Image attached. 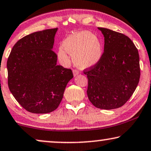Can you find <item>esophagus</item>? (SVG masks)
I'll return each instance as SVG.
<instances>
[{
    "mask_svg": "<svg viewBox=\"0 0 151 151\" xmlns=\"http://www.w3.org/2000/svg\"><path fill=\"white\" fill-rule=\"evenodd\" d=\"M73 74H74V77H76V76L79 74V71H78V70H73Z\"/></svg>",
    "mask_w": 151,
    "mask_h": 151,
    "instance_id": "1",
    "label": "esophagus"
}]
</instances>
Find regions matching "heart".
<instances>
[{
	"label": "heart",
	"instance_id": "1",
	"mask_svg": "<svg viewBox=\"0 0 151 151\" xmlns=\"http://www.w3.org/2000/svg\"><path fill=\"white\" fill-rule=\"evenodd\" d=\"M103 47L101 41L91 32H75L65 39L63 47L59 48L58 57L62 61H68V53L74 57V61L82 69L92 67L101 59Z\"/></svg>",
	"mask_w": 151,
	"mask_h": 151
}]
</instances>
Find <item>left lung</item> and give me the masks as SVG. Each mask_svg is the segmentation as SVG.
Here are the masks:
<instances>
[{"label": "left lung", "mask_w": 151, "mask_h": 151, "mask_svg": "<svg viewBox=\"0 0 151 151\" xmlns=\"http://www.w3.org/2000/svg\"><path fill=\"white\" fill-rule=\"evenodd\" d=\"M104 37V52L97 63L85 70L87 94L96 108L121 107L133 94L140 77L138 50L127 36L98 27Z\"/></svg>", "instance_id": "obj_1"}]
</instances>
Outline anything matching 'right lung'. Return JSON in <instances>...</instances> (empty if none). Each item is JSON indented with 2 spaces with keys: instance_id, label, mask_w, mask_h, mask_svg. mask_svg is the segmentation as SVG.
Returning <instances> with one entry per match:
<instances>
[{
  "instance_id": "obj_1",
  "label": "right lung",
  "mask_w": 151,
  "mask_h": 151,
  "mask_svg": "<svg viewBox=\"0 0 151 151\" xmlns=\"http://www.w3.org/2000/svg\"><path fill=\"white\" fill-rule=\"evenodd\" d=\"M58 28L36 32L14 45L8 57V86L14 97L28 112L49 113L59 106L73 74L57 65L53 52Z\"/></svg>"
}]
</instances>
